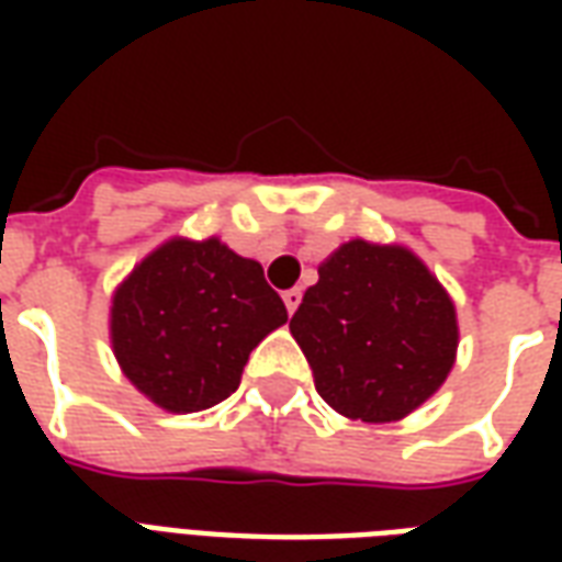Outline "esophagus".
<instances>
[{
	"instance_id": "34e87169",
	"label": "esophagus",
	"mask_w": 562,
	"mask_h": 562,
	"mask_svg": "<svg viewBox=\"0 0 562 562\" xmlns=\"http://www.w3.org/2000/svg\"><path fill=\"white\" fill-rule=\"evenodd\" d=\"M301 297H304V292H301V289H289V292H282V301H285V310H289V316H292L294 310L301 306Z\"/></svg>"
}]
</instances>
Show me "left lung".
I'll use <instances>...</instances> for the list:
<instances>
[{"instance_id":"left-lung-1","label":"left lung","mask_w":562,"mask_h":562,"mask_svg":"<svg viewBox=\"0 0 562 562\" xmlns=\"http://www.w3.org/2000/svg\"><path fill=\"white\" fill-rule=\"evenodd\" d=\"M289 328L322 401L373 424L418 409L458 352L454 304L422 258L367 240L342 244L318 268Z\"/></svg>"}]
</instances>
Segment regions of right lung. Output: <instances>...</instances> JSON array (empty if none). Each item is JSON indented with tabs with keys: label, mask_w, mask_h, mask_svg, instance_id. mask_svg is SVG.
Returning <instances> with one entry per match:
<instances>
[{
	"label": "right lung",
	"mask_w": 562,
	"mask_h": 562,
	"mask_svg": "<svg viewBox=\"0 0 562 562\" xmlns=\"http://www.w3.org/2000/svg\"><path fill=\"white\" fill-rule=\"evenodd\" d=\"M289 322L252 258L173 237L114 292L111 342L128 382L168 413L210 409L240 385L249 352Z\"/></svg>",
	"instance_id": "add662e5"
}]
</instances>
